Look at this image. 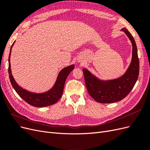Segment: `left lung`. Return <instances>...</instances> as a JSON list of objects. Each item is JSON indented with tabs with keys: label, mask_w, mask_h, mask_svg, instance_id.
Here are the masks:
<instances>
[{
	"label": "left lung",
	"mask_w": 150,
	"mask_h": 150,
	"mask_svg": "<svg viewBox=\"0 0 150 150\" xmlns=\"http://www.w3.org/2000/svg\"><path fill=\"white\" fill-rule=\"evenodd\" d=\"M121 30L129 38L133 46L132 60L126 73L117 79L104 81L98 79L87 69L83 70L88 92L96 102L112 103L122 100L132 90L138 78L139 63L137 45L128 30L123 28Z\"/></svg>",
	"instance_id": "1"
}]
</instances>
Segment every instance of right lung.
Returning a JSON list of instances; mask_svg holds the SVG:
<instances>
[{
  "mask_svg": "<svg viewBox=\"0 0 150 150\" xmlns=\"http://www.w3.org/2000/svg\"><path fill=\"white\" fill-rule=\"evenodd\" d=\"M13 44H14V42L12 44L11 48L12 47ZM11 49L9 56H8V74H9V78L12 87L15 89L16 93L19 95V96L23 99L25 102L29 104L30 105L38 108L48 106L57 103V101L62 96L66 80L68 75L74 69V66L71 65L61 70L58 75L55 84L53 86V88L48 91L47 92L41 94L34 93L29 92L25 89L20 87L13 79L11 69Z\"/></svg>",
  "mask_w": 150,
  "mask_h": 150,
  "instance_id": "1",
  "label": "right lung"
}]
</instances>
